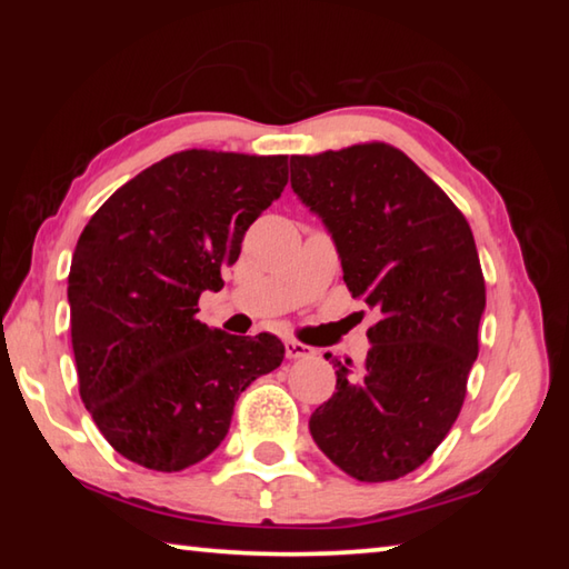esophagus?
Wrapping results in <instances>:
<instances>
[{
    "mask_svg": "<svg viewBox=\"0 0 569 569\" xmlns=\"http://www.w3.org/2000/svg\"><path fill=\"white\" fill-rule=\"evenodd\" d=\"M316 351L311 349V346H306L301 341H286V356L288 359H308V356H313Z\"/></svg>",
    "mask_w": 569,
    "mask_h": 569,
    "instance_id": "obj_1",
    "label": "esophagus"
}]
</instances>
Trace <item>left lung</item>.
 Here are the masks:
<instances>
[{
	"label": "left lung",
	"instance_id": "left-lung-1",
	"mask_svg": "<svg viewBox=\"0 0 569 569\" xmlns=\"http://www.w3.org/2000/svg\"><path fill=\"white\" fill-rule=\"evenodd\" d=\"M291 188L331 233L353 298L381 313L361 369L333 361L336 391L308 429L353 479H399L431 457L465 403L487 303L475 236L387 142L293 156Z\"/></svg>",
	"mask_w": 569,
	"mask_h": 569
}]
</instances>
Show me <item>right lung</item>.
I'll use <instances>...</instances> for the list:
<instances>
[{"instance_id":"right-lung-1","label":"right lung","mask_w":569,"mask_h":569,"mask_svg":"<svg viewBox=\"0 0 569 569\" xmlns=\"http://www.w3.org/2000/svg\"><path fill=\"white\" fill-rule=\"evenodd\" d=\"M286 182V156L182 150L124 182L84 226L67 278L80 397L124 459L156 471L198 465L226 439L250 381L281 366L276 336H230L196 313Z\"/></svg>"}]
</instances>
